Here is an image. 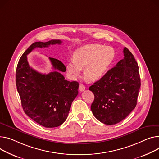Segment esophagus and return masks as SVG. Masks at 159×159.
<instances>
[{
    "label": "esophagus",
    "mask_w": 159,
    "mask_h": 159,
    "mask_svg": "<svg viewBox=\"0 0 159 159\" xmlns=\"http://www.w3.org/2000/svg\"><path fill=\"white\" fill-rule=\"evenodd\" d=\"M85 89H86V87L84 86L83 84H80L79 88V89L80 91H84V90H85Z\"/></svg>",
    "instance_id": "obj_1"
}]
</instances>
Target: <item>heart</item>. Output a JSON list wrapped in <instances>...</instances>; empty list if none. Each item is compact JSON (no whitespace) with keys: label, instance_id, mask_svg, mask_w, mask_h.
<instances>
[{"label":"heart","instance_id":"obj_1","mask_svg":"<svg viewBox=\"0 0 159 159\" xmlns=\"http://www.w3.org/2000/svg\"><path fill=\"white\" fill-rule=\"evenodd\" d=\"M116 53L111 47L98 44L83 46L73 53V61L66 63L68 75L72 79L78 77L81 70L84 69V77L91 82L101 79L111 68Z\"/></svg>","mask_w":159,"mask_h":159}]
</instances>
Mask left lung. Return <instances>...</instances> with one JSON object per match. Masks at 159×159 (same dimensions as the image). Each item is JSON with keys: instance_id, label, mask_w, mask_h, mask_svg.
I'll return each mask as SVG.
<instances>
[{"instance_id": "left-lung-1", "label": "left lung", "mask_w": 159, "mask_h": 159, "mask_svg": "<svg viewBox=\"0 0 159 159\" xmlns=\"http://www.w3.org/2000/svg\"><path fill=\"white\" fill-rule=\"evenodd\" d=\"M123 54V59L89 88L94 96L91 111L105 125L120 122L137 105L141 86L138 65L127 48Z\"/></svg>"}]
</instances>
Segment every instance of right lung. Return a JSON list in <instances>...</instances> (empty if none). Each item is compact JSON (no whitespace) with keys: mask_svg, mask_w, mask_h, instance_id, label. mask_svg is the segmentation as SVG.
Masks as SVG:
<instances>
[{"mask_svg":"<svg viewBox=\"0 0 159 159\" xmlns=\"http://www.w3.org/2000/svg\"><path fill=\"white\" fill-rule=\"evenodd\" d=\"M61 43L59 39L35 42L20 57L16 71L17 91L25 113L46 128L57 127L66 121L71 103L79 93V84L76 81L65 80L59 72L66 71L65 66L59 60L49 57L54 71L43 74L29 66L27 55L35 48Z\"/></svg>","mask_w":159,"mask_h":159,"instance_id":"obj_1","label":"right lung"}]
</instances>
